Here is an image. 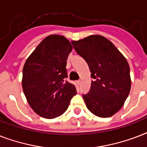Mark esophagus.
<instances>
[{
    "label": "esophagus",
    "instance_id": "1",
    "mask_svg": "<svg viewBox=\"0 0 147 147\" xmlns=\"http://www.w3.org/2000/svg\"><path fill=\"white\" fill-rule=\"evenodd\" d=\"M81 83H82V82H81L80 80H78V81H77V84H78V85H81Z\"/></svg>",
    "mask_w": 147,
    "mask_h": 147
}]
</instances>
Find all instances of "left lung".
Segmentation results:
<instances>
[{
	"label": "left lung",
	"mask_w": 147,
	"mask_h": 147,
	"mask_svg": "<svg viewBox=\"0 0 147 147\" xmlns=\"http://www.w3.org/2000/svg\"><path fill=\"white\" fill-rule=\"evenodd\" d=\"M74 49L88 63L94 79L89 92L82 94L86 107L100 117H109L123 107L130 93V67L110 40L100 35L71 41Z\"/></svg>",
	"instance_id": "obj_1"
}]
</instances>
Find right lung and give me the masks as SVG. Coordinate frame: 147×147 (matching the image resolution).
I'll return each mask as SVG.
<instances>
[{
	"label": "right lung",
	"instance_id": "add662e5",
	"mask_svg": "<svg viewBox=\"0 0 147 147\" xmlns=\"http://www.w3.org/2000/svg\"><path fill=\"white\" fill-rule=\"evenodd\" d=\"M72 46L63 36L50 35L38 45L23 69L22 86L32 109L44 118L62 115L76 94L67 78L66 64Z\"/></svg>",
	"mask_w": 147,
	"mask_h": 147
}]
</instances>
